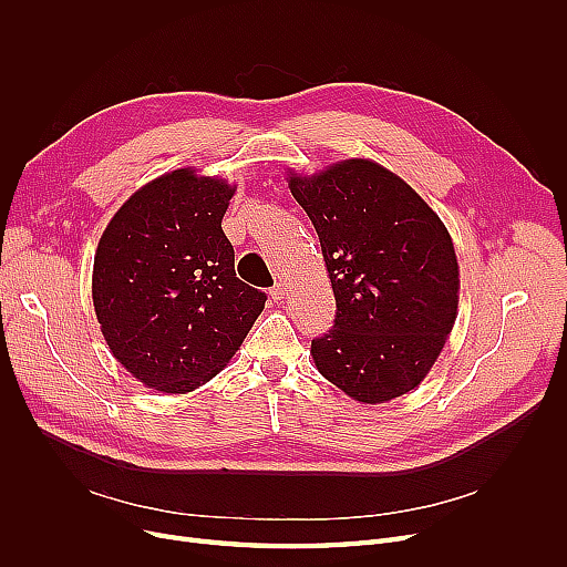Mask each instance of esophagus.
<instances>
[{
    "label": "esophagus",
    "instance_id": "esophagus-1",
    "mask_svg": "<svg viewBox=\"0 0 567 567\" xmlns=\"http://www.w3.org/2000/svg\"><path fill=\"white\" fill-rule=\"evenodd\" d=\"M268 293H271V299H274L276 303H280V301L285 299V296H287V287H285L282 282H278V285L271 287V291H268Z\"/></svg>",
    "mask_w": 567,
    "mask_h": 567
}]
</instances>
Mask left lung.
Returning a JSON list of instances; mask_svg holds the SVG:
<instances>
[{
	"label": "left lung",
	"instance_id": "obj_1",
	"mask_svg": "<svg viewBox=\"0 0 567 567\" xmlns=\"http://www.w3.org/2000/svg\"><path fill=\"white\" fill-rule=\"evenodd\" d=\"M312 220L336 326L312 340L321 377L355 402H391L430 374L460 303L453 238L404 178L370 158L287 174Z\"/></svg>",
	"mask_w": 567,
	"mask_h": 567
}]
</instances>
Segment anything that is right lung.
<instances>
[{"mask_svg": "<svg viewBox=\"0 0 567 567\" xmlns=\"http://www.w3.org/2000/svg\"><path fill=\"white\" fill-rule=\"evenodd\" d=\"M236 186L193 167L135 190L94 255L92 299L114 359L146 389L184 395L244 344L266 296L236 278L223 216Z\"/></svg>", "mask_w": 567, "mask_h": 567, "instance_id": "1", "label": "right lung"}]
</instances>
